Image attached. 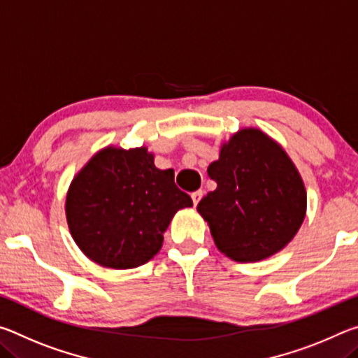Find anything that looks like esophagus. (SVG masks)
Here are the masks:
<instances>
[{
    "instance_id": "esophagus-1",
    "label": "esophagus",
    "mask_w": 358,
    "mask_h": 358,
    "mask_svg": "<svg viewBox=\"0 0 358 358\" xmlns=\"http://www.w3.org/2000/svg\"><path fill=\"white\" fill-rule=\"evenodd\" d=\"M202 196H203V191H194L192 194H191V199H192V203L194 205H197L199 202H201V199H202Z\"/></svg>"
}]
</instances>
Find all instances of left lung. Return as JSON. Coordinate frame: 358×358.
I'll use <instances>...</instances> for the list:
<instances>
[{
    "mask_svg": "<svg viewBox=\"0 0 358 358\" xmlns=\"http://www.w3.org/2000/svg\"><path fill=\"white\" fill-rule=\"evenodd\" d=\"M216 189L197 205L217 250L237 262L281 251L299 232L306 191L280 145L259 129H243L222 145L208 166Z\"/></svg>",
    "mask_w": 358,
    "mask_h": 358,
    "instance_id": "left-lung-1",
    "label": "left lung"
}]
</instances>
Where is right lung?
Returning a JSON list of instances; mask_svg holds the SVG:
<instances>
[{
    "instance_id": "1",
    "label": "right lung",
    "mask_w": 358,
    "mask_h": 358,
    "mask_svg": "<svg viewBox=\"0 0 358 358\" xmlns=\"http://www.w3.org/2000/svg\"><path fill=\"white\" fill-rule=\"evenodd\" d=\"M147 148H106L72 180L66 217L78 248L108 268H136L153 259L162 234L192 201L173 171L155 167Z\"/></svg>"
}]
</instances>
